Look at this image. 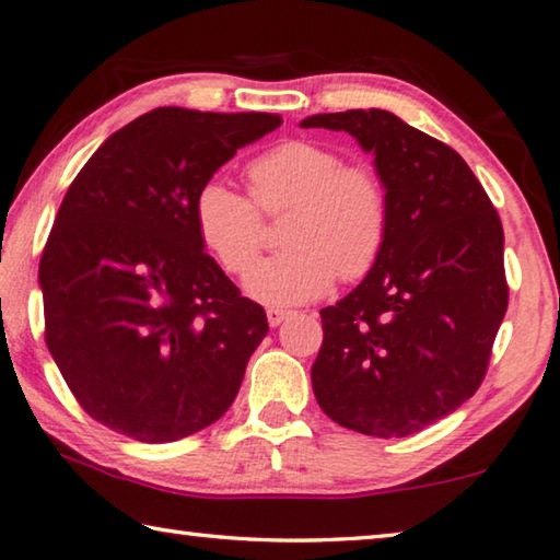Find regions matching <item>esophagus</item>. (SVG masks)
<instances>
[{
    "instance_id": "1",
    "label": "esophagus",
    "mask_w": 560,
    "mask_h": 560,
    "mask_svg": "<svg viewBox=\"0 0 560 560\" xmlns=\"http://www.w3.org/2000/svg\"><path fill=\"white\" fill-rule=\"evenodd\" d=\"M289 316H291V311H283V308H269V311H267V318H269V326H271V328L281 326L283 320H287Z\"/></svg>"
}]
</instances>
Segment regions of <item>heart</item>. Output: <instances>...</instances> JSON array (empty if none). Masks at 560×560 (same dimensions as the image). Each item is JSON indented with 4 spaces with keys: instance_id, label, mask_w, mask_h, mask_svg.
<instances>
[{
    "instance_id": "1",
    "label": "heart",
    "mask_w": 560,
    "mask_h": 560,
    "mask_svg": "<svg viewBox=\"0 0 560 560\" xmlns=\"http://www.w3.org/2000/svg\"><path fill=\"white\" fill-rule=\"evenodd\" d=\"M252 197L222 179L195 195V226L226 273H244L264 244V214L291 210L281 249L246 273V293L269 306L320 299L340 281H360L381 261L393 205L371 165L346 163L316 140H287L249 165Z\"/></svg>"
}]
</instances>
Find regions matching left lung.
I'll list each match as a JSON object with an SVG mask.
<instances>
[{
    "mask_svg": "<svg viewBox=\"0 0 560 560\" xmlns=\"http://www.w3.org/2000/svg\"><path fill=\"white\" fill-rule=\"evenodd\" d=\"M301 126L350 132L393 205L381 261L320 311L316 400L340 428L407 438L485 381L509 306L504 226L457 150L393 113H320Z\"/></svg>",
    "mask_w": 560,
    "mask_h": 560,
    "instance_id": "1",
    "label": "left lung"
}]
</instances>
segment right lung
I'll use <instances>...</instances> for the list:
<instances>
[{"label":"right lung","instance_id":"right-lung-1","mask_svg":"<svg viewBox=\"0 0 560 560\" xmlns=\"http://www.w3.org/2000/svg\"><path fill=\"white\" fill-rule=\"evenodd\" d=\"M271 113L155 108L103 143L66 192L39 261L44 338L93 420L175 442L230 410L269 334L195 226V195Z\"/></svg>","mask_w":560,"mask_h":560}]
</instances>
